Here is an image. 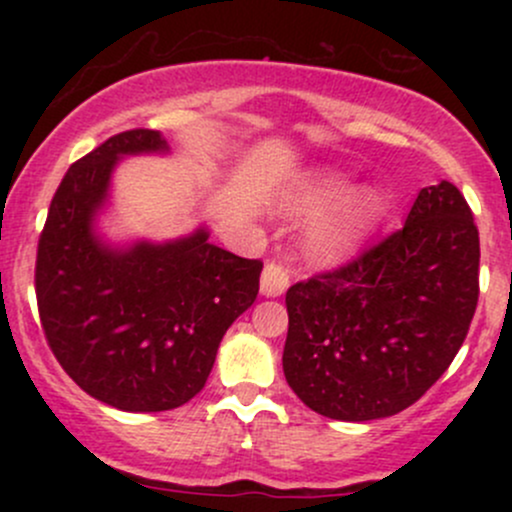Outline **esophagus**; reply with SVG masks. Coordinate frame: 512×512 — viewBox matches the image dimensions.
I'll use <instances>...</instances> for the list:
<instances>
[{
	"instance_id": "34e87169",
	"label": "esophagus",
	"mask_w": 512,
	"mask_h": 512,
	"mask_svg": "<svg viewBox=\"0 0 512 512\" xmlns=\"http://www.w3.org/2000/svg\"><path fill=\"white\" fill-rule=\"evenodd\" d=\"M289 281H291V272L279 262H267L262 269L260 276V291L262 296L267 298H276L281 296L286 289H289Z\"/></svg>"
}]
</instances>
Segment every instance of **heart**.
I'll return each mask as SVG.
<instances>
[{"instance_id":"b5f03b06","label":"heart","mask_w":512,"mask_h":512,"mask_svg":"<svg viewBox=\"0 0 512 512\" xmlns=\"http://www.w3.org/2000/svg\"><path fill=\"white\" fill-rule=\"evenodd\" d=\"M351 192V178L342 170L320 168L303 175L284 199L289 216H317L327 208L305 233V252L317 264H337L349 260L368 236L385 209V199L378 190Z\"/></svg>"}]
</instances>
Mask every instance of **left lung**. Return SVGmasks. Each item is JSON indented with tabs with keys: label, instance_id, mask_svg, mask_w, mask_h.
Here are the masks:
<instances>
[{
	"label": "left lung",
	"instance_id": "obj_1",
	"mask_svg": "<svg viewBox=\"0 0 512 512\" xmlns=\"http://www.w3.org/2000/svg\"><path fill=\"white\" fill-rule=\"evenodd\" d=\"M477 301V223L443 180L395 233L286 291V383L327 419L399 414L448 370Z\"/></svg>",
	"mask_w": 512,
	"mask_h": 512
}]
</instances>
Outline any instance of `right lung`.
<instances>
[{
	"label": "right lung",
	"mask_w": 512,
	"mask_h": 512,
	"mask_svg": "<svg viewBox=\"0 0 512 512\" xmlns=\"http://www.w3.org/2000/svg\"><path fill=\"white\" fill-rule=\"evenodd\" d=\"M166 151L156 129H127L79 158L38 240L35 296L52 354L81 390L122 411L190 402L260 291L262 262L211 245L207 228L127 250L96 236L115 163Z\"/></svg>",
	"instance_id": "1"
}]
</instances>
